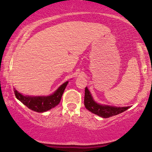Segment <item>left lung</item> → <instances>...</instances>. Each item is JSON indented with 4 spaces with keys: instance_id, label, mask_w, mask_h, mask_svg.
<instances>
[{
    "instance_id": "left-lung-1",
    "label": "left lung",
    "mask_w": 152,
    "mask_h": 152,
    "mask_svg": "<svg viewBox=\"0 0 152 152\" xmlns=\"http://www.w3.org/2000/svg\"><path fill=\"white\" fill-rule=\"evenodd\" d=\"M84 105L86 109L102 118H109L115 116V115L121 114L130 108V106L116 107V106L99 104L94 100L93 97L87 87L85 88Z\"/></svg>"
}]
</instances>
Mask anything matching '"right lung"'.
Masks as SVG:
<instances>
[{
	"mask_svg": "<svg viewBox=\"0 0 152 152\" xmlns=\"http://www.w3.org/2000/svg\"><path fill=\"white\" fill-rule=\"evenodd\" d=\"M69 81L63 83L53 94L47 96H24L19 93L14 88L15 97L22 102L28 109L36 112L42 113L48 111L52 108L55 107L60 103L62 95L64 94Z\"/></svg>",
	"mask_w": 152,
	"mask_h": 152,
	"instance_id": "right-lung-1",
	"label": "right lung"
}]
</instances>
